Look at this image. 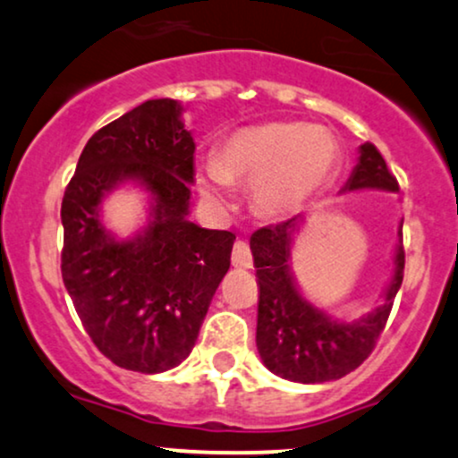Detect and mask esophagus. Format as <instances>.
I'll return each instance as SVG.
<instances>
[{"mask_svg": "<svg viewBox=\"0 0 458 458\" xmlns=\"http://www.w3.org/2000/svg\"><path fill=\"white\" fill-rule=\"evenodd\" d=\"M233 265L239 267V269H251L254 260H251L250 245L245 241H236L233 247Z\"/></svg>", "mask_w": 458, "mask_h": 458, "instance_id": "esophagus-1", "label": "esophagus"}]
</instances>
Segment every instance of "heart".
Segmentation results:
<instances>
[{"label":"heart","mask_w":458,"mask_h":458,"mask_svg":"<svg viewBox=\"0 0 458 458\" xmlns=\"http://www.w3.org/2000/svg\"><path fill=\"white\" fill-rule=\"evenodd\" d=\"M338 157V141L323 127L273 123L243 129L225 141L217 161L204 163L199 191L213 207L228 208V182L251 185L256 211L282 217L325 185Z\"/></svg>","instance_id":"heart-1"}]
</instances>
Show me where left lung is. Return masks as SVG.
<instances>
[{"instance_id":"left-lung-1","label":"left lung","mask_w":458,"mask_h":458,"mask_svg":"<svg viewBox=\"0 0 458 458\" xmlns=\"http://www.w3.org/2000/svg\"><path fill=\"white\" fill-rule=\"evenodd\" d=\"M357 189L398 191L396 176L387 170L386 159L370 141L361 144L360 161L344 191ZM295 230V219H288L256 230L250 239L260 288L256 346L265 366L282 379L297 383L334 381L355 370L372 353L381 331L386 329L394 297L403 284V241L396 247V269L381 306L353 323H340L314 308L297 291L288 269Z\"/></svg>"}]
</instances>
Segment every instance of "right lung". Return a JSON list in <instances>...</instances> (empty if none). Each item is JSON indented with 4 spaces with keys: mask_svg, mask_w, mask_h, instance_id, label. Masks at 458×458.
<instances>
[{
    "mask_svg": "<svg viewBox=\"0 0 458 458\" xmlns=\"http://www.w3.org/2000/svg\"><path fill=\"white\" fill-rule=\"evenodd\" d=\"M191 133L172 98L146 101L88 140L62 199V280L83 329L115 366L155 375L196 344L236 236L189 222ZM140 180L156 204L144 233L115 242L98 219L104 193Z\"/></svg>",
    "mask_w": 458,
    "mask_h": 458,
    "instance_id": "right-lung-1",
    "label": "right lung"
}]
</instances>
